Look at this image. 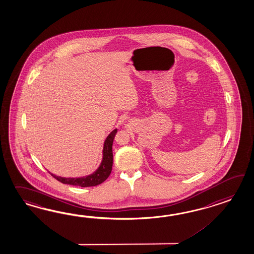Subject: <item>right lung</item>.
Instances as JSON below:
<instances>
[{"instance_id":"1","label":"right lung","mask_w":254,"mask_h":254,"mask_svg":"<svg viewBox=\"0 0 254 254\" xmlns=\"http://www.w3.org/2000/svg\"><path fill=\"white\" fill-rule=\"evenodd\" d=\"M117 133V129L112 130L106 138L103 147V158L100 167L96 171L89 175L88 177H79V178H64V177H57L53 174L52 177L56 178L58 181L63 184L77 186L81 188L95 187L100 184L103 183L109 176L111 175L112 169V162H113V154H112V142Z\"/></svg>"}]
</instances>
